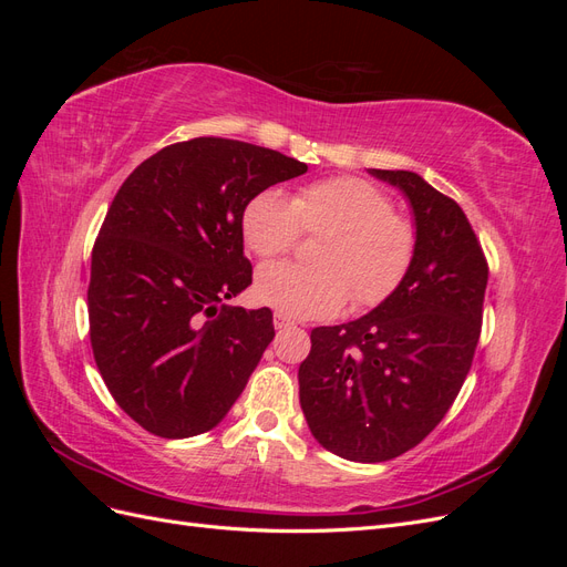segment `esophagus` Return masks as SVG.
I'll return each instance as SVG.
<instances>
[{"label": "esophagus", "instance_id": "34e87169", "mask_svg": "<svg viewBox=\"0 0 567 567\" xmlns=\"http://www.w3.org/2000/svg\"><path fill=\"white\" fill-rule=\"evenodd\" d=\"M274 326H277L279 331H284V329H290V326H293V321H290L286 315L277 312V315H274Z\"/></svg>", "mask_w": 567, "mask_h": 567}]
</instances>
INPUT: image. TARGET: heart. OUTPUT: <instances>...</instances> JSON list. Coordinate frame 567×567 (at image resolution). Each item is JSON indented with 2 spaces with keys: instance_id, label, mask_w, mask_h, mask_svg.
Segmentation results:
<instances>
[{
  "instance_id": "heart-1",
  "label": "heart",
  "mask_w": 567,
  "mask_h": 567,
  "mask_svg": "<svg viewBox=\"0 0 567 567\" xmlns=\"http://www.w3.org/2000/svg\"><path fill=\"white\" fill-rule=\"evenodd\" d=\"M392 198L359 177H326L298 188L288 200L265 188L241 217L246 246L271 260L296 246L300 229L323 231L315 246L317 267L267 265L255 279L260 302L293 319L340 312L352 300L359 310L381 305L400 288L416 257V227L392 213Z\"/></svg>"
}]
</instances>
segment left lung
Masks as SVG:
<instances>
[{"label":"left lung","mask_w":567,"mask_h":567,"mask_svg":"<svg viewBox=\"0 0 567 567\" xmlns=\"http://www.w3.org/2000/svg\"><path fill=\"white\" fill-rule=\"evenodd\" d=\"M414 210L416 257L375 310L312 331L300 406L323 450L379 463L409 452L466 381L483 323L487 260L458 203L409 169H371Z\"/></svg>","instance_id":"8db88e82"}]
</instances>
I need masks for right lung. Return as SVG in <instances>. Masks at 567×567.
I'll list each match as a JSON object with an SVG mask.
<instances>
[{
	"mask_svg": "<svg viewBox=\"0 0 567 567\" xmlns=\"http://www.w3.org/2000/svg\"><path fill=\"white\" fill-rule=\"evenodd\" d=\"M305 173L279 151L198 136L117 188L92 250L90 340L113 400L144 431H213L244 392L274 338L267 307L225 305L252 284L244 208Z\"/></svg>",
	"mask_w": 567,
	"mask_h": 567,
	"instance_id": "1",
	"label": "right lung"
}]
</instances>
